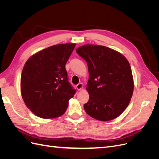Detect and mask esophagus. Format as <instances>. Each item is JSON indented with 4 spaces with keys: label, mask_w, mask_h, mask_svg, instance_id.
Instances as JSON below:
<instances>
[{
    "label": "esophagus",
    "mask_w": 159,
    "mask_h": 159,
    "mask_svg": "<svg viewBox=\"0 0 159 159\" xmlns=\"http://www.w3.org/2000/svg\"><path fill=\"white\" fill-rule=\"evenodd\" d=\"M75 87H76V89L78 90H81V89L83 88V84L81 83H80L78 85H76Z\"/></svg>",
    "instance_id": "obj_1"
}]
</instances>
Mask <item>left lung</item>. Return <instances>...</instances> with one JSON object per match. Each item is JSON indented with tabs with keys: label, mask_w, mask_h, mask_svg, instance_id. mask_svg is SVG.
<instances>
[{
	"label": "left lung",
	"mask_w": 159,
	"mask_h": 159,
	"mask_svg": "<svg viewBox=\"0 0 159 159\" xmlns=\"http://www.w3.org/2000/svg\"><path fill=\"white\" fill-rule=\"evenodd\" d=\"M76 52L87 62L89 99L84 107L89 116L110 121L119 116L132 97L134 84L131 68L126 57L109 48L87 44Z\"/></svg>",
	"instance_id": "1"
}]
</instances>
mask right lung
I'll return each mask as SVG.
<instances>
[{
  "label": "right lung",
  "instance_id": "obj_1",
  "mask_svg": "<svg viewBox=\"0 0 159 159\" xmlns=\"http://www.w3.org/2000/svg\"><path fill=\"white\" fill-rule=\"evenodd\" d=\"M75 44H57L31 56L22 71L21 94L27 107L37 116H61L76 90L68 81L66 64Z\"/></svg>",
  "mask_w": 159,
  "mask_h": 159
}]
</instances>
